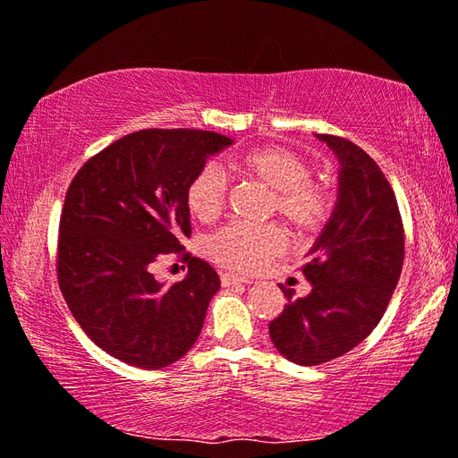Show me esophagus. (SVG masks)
Segmentation results:
<instances>
[{
    "label": "esophagus",
    "instance_id": "esophagus-1",
    "mask_svg": "<svg viewBox=\"0 0 458 458\" xmlns=\"http://www.w3.org/2000/svg\"><path fill=\"white\" fill-rule=\"evenodd\" d=\"M220 281H222V285H224V287H230V285H242V283H250V279L241 277V275H236V273H228V271L220 273Z\"/></svg>",
    "mask_w": 458,
    "mask_h": 458
}]
</instances>
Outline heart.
<instances>
[{
    "label": "heart",
    "mask_w": 458,
    "mask_h": 458,
    "mask_svg": "<svg viewBox=\"0 0 458 458\" xmlns=\"http://www.w3.org/2000/svg\"><path fill=\"white\" fill-rule=\"evenodd\" d=\"M224 166L271 191L268 214H279L301 234L322 230L334 212V195L322 179L311 175L310 161L281 144H260L226 157ZM228 181L216 165H203L187 185V208L199 222H212L226 208ZM287 236L277 224L246 226L228 224L208 241L214 263L234 271H257L281 255Z\"/></svg>",
    "instance_id": "obj_1"
}]
</instances>
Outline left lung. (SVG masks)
Here are the masks:
<instances>
[{
	"instance_id": "8db88e82",
	"label": "left lung",
	"mask_w": 458,
	"mask_h": 458,
	"mask_svg": "<svg viewBox=\"0 0 458 458\" xmlns=\"http://www.w3.org/2000/svg\"><path fill=\"white\" fill-rule=\"evenodd\" d=\"M318 138L343 165L338 206L300 267L311 292L293 300L279 283L287 306L268 324L275 348L306 367L343 357L373 332L395 292L405 252L402 214L379 165L343 136Z\"/></svg>"
}]
</instances>
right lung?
Masks as SVG:
<instances>
[{
    "label": "right lung",
    "mask_w": 458,
    "mask_h": 458,
    "mask_svg": "<svg viewBox=\"0 0 458 458\" xmlns=\"http://www.w3.org/2000/svg\"><path fill=\"white\" fill-rule=\"evenodd\" d=\"M230 138L148 128L93 155L64 195L56 279L72 318L101 351L140 369L179 360L198 340L220 277L181 241L191 236L187 185ZM173 254L191 268L163 288L151 275Z\"/></svg>",
    "instance_id": "obj_1"
}]
</instances>
